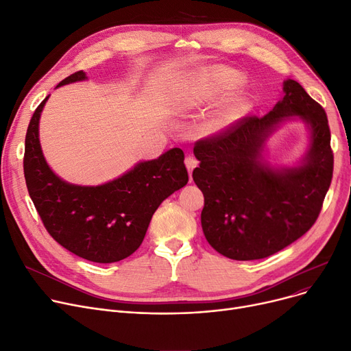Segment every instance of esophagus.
<instances>
[{
	"instance_id": "obj_1",
	"label": "esophagus",
	"mask_w": 351,
	"mask_h": 351,
	"mask_svg": "<svg viewBox=\"0 0 351 351\" xmlns=\"http://www.w3.org/2000/svg\"><path fill=\"white\" fill-rule=\"evenodd\" d=\"M185 165H186V169H188L189 176H191V175H192V171L197 166V160H196L193 156H188V158L185 159Z\"/></svg>"
}]
</instances>
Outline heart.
<instances>
[{"label": "heart", "mask_w": 351, "mask_h": 351, "mask_svg": "<svg viewBox=\"0 0 351 351\" xmlns=\"http://www.w3.org/2000/svg\"><path fill=\"white\" fill-rule=\"evenodd\" d=\"M243 75L226 66H215L200 75L195 85L183 94L176 108L179 112H192L209 105L219 95H223L229 90L236 89L243 84ZM249 105L243 97H234L216 109V112L206 123V132L210 135L225 131L236 123L247 112Z\"/></svg>", "instance_id": "obj_1"}]
</instances>
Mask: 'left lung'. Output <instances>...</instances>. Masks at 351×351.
Wrapping results in <instances>:
<instances>
[{"mask_svg": "<svg viewBox=\"0 0 351 351\" xmlns=\"http://www.w3.org/2000/svg\"><path fill=\"white\" fill-rule=\"evenodd\" d=\"M283 92L267 115L243 118L193 147L200 165L192 176L205 197L202 229L233 261L263 259L298 241L315 225L330 188L333 152L324 109L296 81L286 80ZM290 120L308 126V151L296 165L271 167L265 141Z\"/></svg>", "mask_w": 351, "mask_h": 351, "instance_id": "1", "label": "left lung"}]
</instances>
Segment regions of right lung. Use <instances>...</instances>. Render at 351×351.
Listing matches in <instances>:
<instances>
[{
  "mask_svg": "<svg viewBox=\"0 0 351 351\" xmlns=\"http://www.w3.org/2000/svg\"><path fill=\"white\" fill-rule=\"evenodd\" d=\"M86 80V73L78 71L57 88ZM48 98L35 109L27 129L24 175L28 193L45 229L62 247L89 262H119L141 246L162 202L188 183L185 155L172 147L102 185H73L49 168L43 154L40 118Z\"/></svg>",
  "mask_w": 351,
  "mask_h": 351,
  "instance_id": "obj_1",
  "label": "right lung"
}]
</instances>
